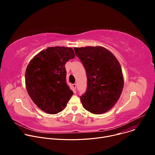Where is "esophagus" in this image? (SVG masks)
Wrapping results in <instances>:
<instances>
[{
	"mask_svg": "<svg viewBox=\"0 0 155 155\" xmlns=\"http://www.w3.org/2000/svg\"><path fill=\"white\" fill-rule=\"evenodd\" d=\"M72 86H73V87H74V91L75 92V90H76V87H77V84H75V83H74V84H72Z\"/></svg>",
	"mask_w": 155,
	"mask_h": 155,
	"instance_id": "obj_1",
	"label": "esophagus"
}]
</instances>
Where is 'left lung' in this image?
<instances>
[{
  "label": "left lung",
  "instance_id": "8db88e82",
  "mask_svg": "<svg viewBox=\"0 0 155 155\" xmlns=\"http://www.w3.org/2000/svg\"><path fill=\"white\" fill-rule=\"evenodd\" d=\"M87 75V89L80 97L83 107L94 114L108 112L117 102L124 86L120 62L102 47L74 48Z\"/></svg>",
  "mask_w": 155,
  "mask_h": 155
}]
</instances>
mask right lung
Listing matches in <instances>:
<instances>
[{
  "label": "right lung",
  "instance_id": "obj_1",
  "mask_svg": "<svg viewBox=\"0 0 155 155\" xmlns=\"http://www.w3.org/2000/svg\"><path fill=\"white\" fill-rule=\"evenodd\" d=\"M75 56L72 48L48 47L28 64L25 73L26 90L34 104L45 113L61 112L74 94L66 82L65 64Z\"/></svg>",
  "mask_w": 155,
  "mask_h": 155
}]
</instances>
